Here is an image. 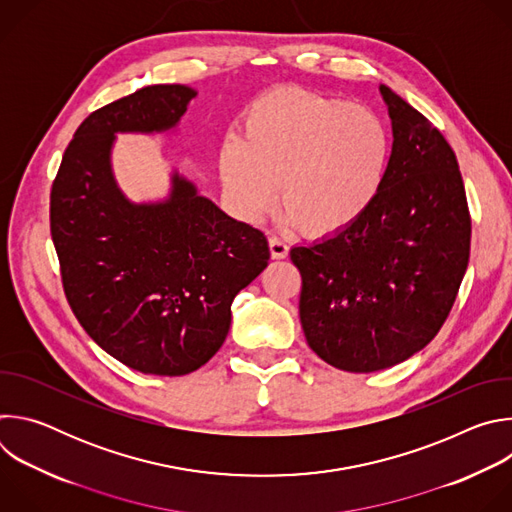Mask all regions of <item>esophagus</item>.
Instances as JSON below:
<instances>
[{"label":"esophagus","instance_id":"1","mask_svg":"<svg viewBox=\"0 0 512 512\" xmlns=\"http://www.w3.org/2000/svg\"><path fill=\"white\" fill-rule=\"evenodd\" d=\"M269 251H271V257H273V259H285V257L289 255L287 243H283V241L277 239V237H271V239H269Z\"/></svg>","mask_w":512,"mask_h":512}]
</instances>
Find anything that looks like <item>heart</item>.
Instances as JSON below:
<instances>
[{"instance_id":"obj_1","label":"heart","mask_w":512,"mask_h":512,"mask_svg":"<svg viewBox=\"0 0 512 512\" xmlns=\"http://www.w3.org/2000/svg\"><path fill=\"white\" fill-rule=\"evenodd\" d=\"M391 141L369 109L298 87L261 95L243 121V141L221 145V178L249 223L275 202L285 223L312 239L348 231L383 186Z\"/></svg>"}]
</instances>
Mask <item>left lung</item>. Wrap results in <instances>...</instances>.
<instances>
[{
	"label": "left lung",
	"instance_id": "obj_1",
	"mask_svg": "<svg viewBox=\"0 0 512 512\" xmlns=\"http://www.w3.org/2000/svg\"><path fill=\"white\" fill-rule=\"evenodd\" d=\"M393 150L379 196L348 231L289 251L302 273L300 320L332 367L375 373L444 326L470 259L472 221L446 137L381 85Z\"/></svg>",
	"mask_w": 512,
	"mask_h": 512
}]
</instances>
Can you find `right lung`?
<instances>
[{"label":"right lung","mask_w":512,"mask_h":512,"mask_svg":"<svg viewBox=\"0 0 512 512\" xmlns=\"http://www.w3.org/2000/svg\"><path fill=\"white\" fill-rule=\"evenodd\" d=\"M196 91L143 87L91 113L62 156L50 233L66 300L85 332L125 367L182 377L231 328V304L269 261L259 229L235 221L172 174L170 196L135 204L111 170L117 133L172 131Z\"/></svg>","instance_id":"right-lung-1"}]
</instances>
